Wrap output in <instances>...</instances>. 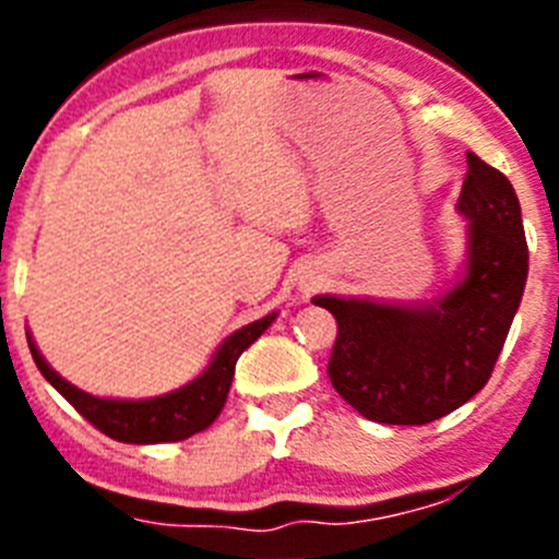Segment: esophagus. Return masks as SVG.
<instances>
[{"instance_id": "34e87169", "label": "esophagus", "mask_w": 559, "mask_h": 559, "mask_svg": "<svg viewBox=\"0 0 559 559\" xmlns=\"http://www.w3.org/2000/svg\"><path fill=\"white\" fill-rule=\"evenodd\" d=\"M324 285V274H319V271H310V274H305L302 280H299V290H302V296H310L313 290H319Z\"/></svg>"}]
</instances>
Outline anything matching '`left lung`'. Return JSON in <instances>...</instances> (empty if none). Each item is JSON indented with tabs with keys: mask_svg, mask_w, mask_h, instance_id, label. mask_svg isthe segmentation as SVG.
<instances>
[{
	"mask_svg": "<svg viewBox=\"0 0 559 559\" xmlns=\"http://www.w3.org/2000/svg\"><path fill=\"white\" fill-rule=\"evenodd\" d=\"M459 215L467 251L431 302L313 296L338 322L328 374L358 414L386 426H426L464 406L490 380L530 274L521 204L510 179L467 153Z\"/></svg>",
	"mask_w": 559,
	"mask_h": 559,
	"instance_id": "8db88e82",
	"label": "left lung"
}]
</instances>
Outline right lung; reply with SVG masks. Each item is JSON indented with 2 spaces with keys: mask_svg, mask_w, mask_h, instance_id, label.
<instances>
[{
  "mask_svg": "<svg viewBox=\"0 0 559 559\" xmlns=\"http://www.w3.org/2000/svg\"><path fill=\"white\" fill-rule=\"evenodd\" d=\"M274 319L276 310L263 316V319H257V322L246 324V328L235 330L229 338H224L218 353L212 355L210 367L199 378L190 380L187 386L176 389V392L145 400L95 397V394L83 392V389L72 386L69 380H63L56 369L49 367L29 333L27 344L38 372L47 378L49 386L61 392L97 431L117 439V442H128V445H159V442H181V439L210 428L218 419L226 394H229L231 378H235L237 358L271 328Z\"/></svg>",
  "mask_w": 559,
  "mask_h": 559,
  "instance_id": "1",
  "label": "right lung"
}]
</instances>
